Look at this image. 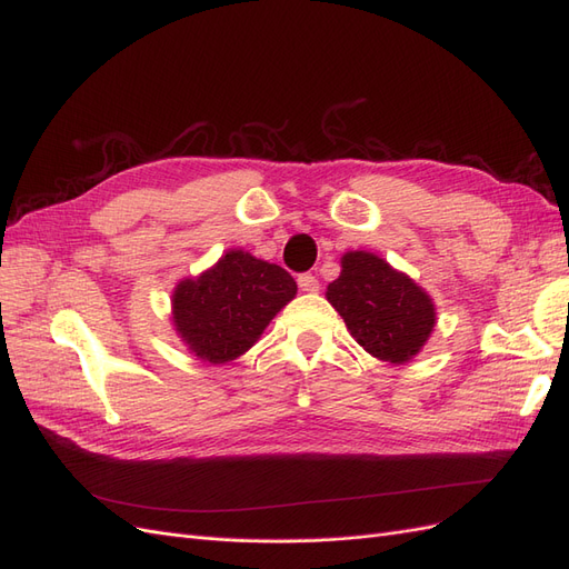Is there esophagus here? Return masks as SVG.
<instances>
[{
  "label": "esophagus",
  "instance_id": "1",
  "mask_svg": "<svg viewBox=\"0 0 569 569\" xmlns=\"http://www.w3.org/2000/svg\"><path fill=\"white\" fill-rule=\"evenodd\" d=\"M298 286H300V290H305V292H317V290H319V279L315 277V273H300V277H298Z\"/></svg>",
  "mask_w": 569,
  "mask_h": 569
}]
</instances>
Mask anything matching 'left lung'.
Returning <instances> with one entry per match:
<instances>
[{"instance_id": "8db88e82", "label": "left lung", "mask_w": 569, "mask_h": 569, "mask_svg": "<svg viewBox=\"0 0 569 569\" xmlns=\"http://www.w3.org/2000/svg\"><path fill=\"white\" fill-rule=\"evenodd\" d=\"M326 298L352 338L382 361L401 363L418 355L435 326L426 292L371 252H347Z\"/></svg>"}]
</instances>
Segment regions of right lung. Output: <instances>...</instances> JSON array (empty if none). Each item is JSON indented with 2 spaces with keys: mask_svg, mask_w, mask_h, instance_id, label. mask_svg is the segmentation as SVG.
<instances>
[{
  "mask_svg": "<svg viewBox=\"0 0 569 569\" xmlns=\"http://www.w3.org/2000/svg\"><path fill=\"white\" fill-rule=\"evenodd\" d=\"M296 290V279L283 267L231 250L203 277L181 281L174 290L177 333L200 359H236L258 342Z\"/></svg>",
  "mask_w": 569,
  "mask_h": 569,
  "instance_id": "1",
  "label": "right lung"
}]
</instances>
